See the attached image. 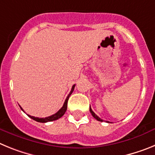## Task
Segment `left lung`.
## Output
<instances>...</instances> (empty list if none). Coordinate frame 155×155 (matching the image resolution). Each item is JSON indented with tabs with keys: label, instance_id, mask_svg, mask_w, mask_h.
I'll return each mask as SVG.
<instances>
[{
	"label": "left lung",
	"instance_id": "1",
	"mask_svg": "<svg viewBox=\"0 0 155 155\" xmlns=\"http://www.w3.org/2000/svg\"><path fill=\"white\" fill-rule=\"evenodd\" d=\"M89 110H90V113H91V115H92V116H93V117H94V118L95 119V120H98V121H101V122H102V121H103V120H102V119H100L99 117H98V116H97V115L95 114V113H94V112H93V111H92V109H91V107H90V109H89Z\"/></svg>",
	"mask_w": 155,
	"mask_h": 155
}]
</instances>
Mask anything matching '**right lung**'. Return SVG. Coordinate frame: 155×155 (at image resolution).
Returning a JSON list of instances; mask_svg holds the SVG:
<instances>
[{"mask_svg":"<svg viewBox=\"0 0 155 155\" xmlns=\"http://www.w3.org/2000/svg\"><path fill=\"white\" fill-rule=\"evenodd\" d=\"M74 87H75V84H74V85L72 86L71 91H70L69 94H68V97H67V98H66L65 102H64V105H63L62 108H61V109H60V110H59L57 113H56L55 114L52 115V116H48V117H46V118H38V117L31 116H29V115H28V116H29L31 119H32V120H35V121H37V122H39V123H47V122H51V121H53V120H58V119H60L61 117H62V116H64V113H65L66 111H67V109H68V99H69L70 95H71V94H72V92H73L74 89ZM20 108H21V110L23 111L22 108H21V106H20Z\"/></svg>","mask_w":155,"mask_h":155,"instance_id":"obj_1","label":"right lung"}]
</instances>
